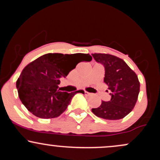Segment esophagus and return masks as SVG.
Wrapping results in <instances>:
<instances>
[{
	"label": "esophagus",
	"mask_w": 160,
	"mask_h": 160,
	"mask_svg": "<svg viewBox=\"0 0 160 160\" xmlns=\"http://www.w3.org/2000/svg\"><path fill=\"white\" fill-rule=\"evenodd\" d=\"M84 93H85V95H90V93L88 92H86V91H84Z\"/></svg>",
	"instance_id": "obj_1"
}]
</instances>
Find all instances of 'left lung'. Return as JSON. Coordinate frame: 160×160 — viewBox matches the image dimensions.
Here are the masks:
<instances>
[{
  "label": "left lung",
  "mask_w": 160,
  "mask_h": 160,
  "mask_svg": "<svg viewBox=\"0 0 160 160\" xmlns=\"http://www.w3.org/2000/svg\"><path fill=\"white\" fill-rule=\"evenodd\" d=\"M94 59L104 67V82L111 91V100L102 101L98 108L92 111L104 120H120L130 113L138 100L140 82L135 72L123 60L104 53H94Z\"/></svg>",
  "instance_id": "left-lung-1"
}]
</instances>
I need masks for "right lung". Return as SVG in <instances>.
I'll return each instance as SVG.
<instances>
[{
	"instance_id": "right-lung-1",
	"label": "right lung",
	"mask_w": 160,
	"mask_h": 160,
	"mask_svg": "<svg viewBox=\"0 0 160 160\" xmlns=\"http://www.w3.org/2000/svg\"><path fill=\"white\" fill-rule=\"evenodd\" d=\"M89 54L47 53L29 63L16 81L22 103L32 114L43 119L55 118L67 109L77 92H61L60 78H65L79 62H90Z\"/></svg>"
}]
</instances>
